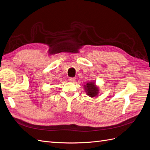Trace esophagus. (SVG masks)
<instances>
[{"mask_svg":"<svg viewBox=\"0 0 150 150\" xmlns=\"http://www.w3.org/2000/svg\"><path fill=\"white\" fill-rule=\"evenodd\" d=\"M69 80L70 82H75V78H72V77H71V78H69Z\"/></svg>","mask_w":150,"mask_h":150,"instance_id":"34e87169","label":"esophagus"}]
</instances>
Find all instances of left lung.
I'll use <instances>...</instances> for the list:
<instances>
[{
	"instance_id": "1",
	"label": "left lung",
	"mask_w": 150,
	"mask_h": 150,
	"mask_svg": "<svg viewBox=\"0 0 150 150\" xmlns=\"http://www.w3.org/2000/svg\"><path fill=\"white\" fill-rule=\"evenodd\" d=\"M84 86L85 92L90 97H95L99 93V88L93 81H90L86 83Z\"/></svg>"
}]
</instances>
